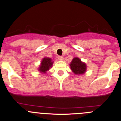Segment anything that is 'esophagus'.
Here are the masks:
<instances>
[{
	"mask_svg": "<svg viewBox=\"0 0 121 121\" xmlns=\"http://www.w3.org/2000/svg\"><path fill=\"white\" fill-rule=\"evenodd\" d=\"M58 59L60 60H63V59H64V58H63V56H58Z\"/></svg>",
	"mask_w": 121,
	"mask_h": 121,
	"instance_id": "34e87169",
	"label": "esophagus"
}]
</instances>
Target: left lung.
Masks as SVG:
<instances>
[{"mask_svg":"<svg viewBox=\"0 0 121 121\" xmlns=\"http://www.w3.org/2000/svg\"><path fill=\"white\" fill-rule=\"evenodd\" d=\"M70 69L75 74H83L86 71L87 66L78 57H74L70 64Z\"/></svg>","mask_w":121,"mask_h":121,"instance_id":"left-lung-1","label":"left lung"}]
</instances>
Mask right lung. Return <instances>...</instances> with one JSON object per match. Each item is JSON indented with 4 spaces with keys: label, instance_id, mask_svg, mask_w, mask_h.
Segmentation results:
<instances>
[{
    "label": "right lung",
    "instance_id": "add662e5",
    "mask_svg": "<svg viewBox=\"0 0 121 121\" xmlns=\"http://www.w3.org/2000/svg\"><path fill=\"white\" fill-rule=\"evenodd\" d=\"M52 64H53V61H52L51 58L45 57L41 61L38 70L41 73H45L48 70H50V68H51V67L52 66Z\"/></svg>",
    "mask_w": 121,
    "mask_h": 121
}]
</instances>
